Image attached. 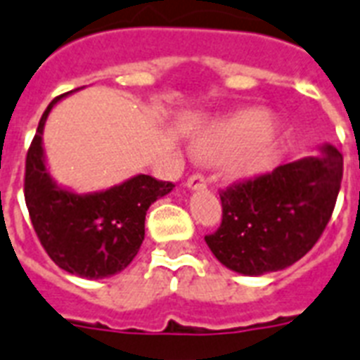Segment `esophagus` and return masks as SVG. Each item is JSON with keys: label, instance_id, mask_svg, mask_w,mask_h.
<instances>
[{"label": "esophagus", "instance_id": "esophagus-1", "mask_svg": "<svg viewBox=\"0 0 360 360\" xmlns=\"http://www.w3.org/2000/svg\"><path fill=\"white\" fill-rule=\"evenodd\" d=\"M205 177H203L202 174H194L188 177V181H186V188L188 191H200V188H205Z\"/></svg>", "mask_w": 360, "mask_h": 360}]
</instances>
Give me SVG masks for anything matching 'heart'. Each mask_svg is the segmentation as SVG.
<instances>
[{
    "instance_id": "heart-1",
    "label": "heart",
    "mask_w": 360,
    "mask_h": 360,
    "mask_svg": "<svg viewBox=\"0 0 360 360\" xmlns=\"http://www.w3.org/2000/svg\"><path fill=\"white\" fill-rule=\"evenodd\" d=\"M192 151L207 162H222L231 179H252L276 160L280 130L265 110H243L200 127L192 138Z\"/></svg>"
}]
</instances>
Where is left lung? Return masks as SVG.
I'll return each instance as SVG.
<instances>
[{"label":"left lung","mask_w":360,"mask_h":360,"mask_svg":"<svg viewBox=\"0 0 360 360\" xmlns=\"http://www.w3.org/2000/svg\"><path fill=\"white\" fill-rule=\"evenodd\" d=\"M340 151L330 143L271 174L226 188L222 224L205 243L224 267L262 276L290 267L321 237L342 183Z\"/></svg>","instance_id":"left-lung-1"}]
</instances>
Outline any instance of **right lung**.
Here are the masks:
<instances>
[{
  "mask_svg": "<svg viewBox=\"0 0 360 360\" xmlns=\"http://www.w3.org/2000/svg\"><path fill=\"white\" fill-rule=\"evenodd\" d=\"M70 93L53 98L39 121L25 158V205L37 237L58 267L82 278H108L134 259L146 237L147 209L175 185L140 174L106 191L78 194L56 183L42 132L48 114Z\"/></svg>",
  "mask_w": 360,
  "mask_h": 360,
  "instance_id": "right-lung-1",
  "label": "right lung"
}]
</instances>
